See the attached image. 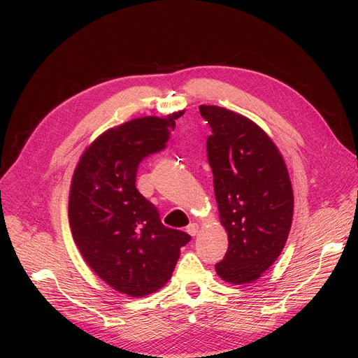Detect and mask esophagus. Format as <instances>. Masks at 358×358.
<instances>
[{"instance_id": "1", "label": "esophagus", "mask_w": 358, "mask_h": 358, "mask_svg": "<svg viewBox=\"0 0 358 358\" xmlns=\"http://www.w3.org/2000/svg\"><path fill=\"white\" fill-rule=\"evenodd\" d=\"M185 229H187V232H188L191 236H195L196 232H198V225H196L195 222H192V224H189Z\"/></svg>"}]
</instances>
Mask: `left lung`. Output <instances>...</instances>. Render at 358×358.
Instances as JSON below:
<instances>
[{
	"instance_id": "obj_1",
	"label": "left lung",
	"mask_w": 358,
	"mask_h": 358,
	"mask_svg": "<svg viewBox=\"0 0 358 358\" xmlns=\"http://www.w3.org/2000/svg\"><path fill=\"white\" fill-rule=\"evenodd\" d=\"M211 127L208 163L228 250L215 271L235 285L261 278L279 258L293 218V189L271 137L248 117L220 106H199Z\"/></svg>"
}]
</instances>
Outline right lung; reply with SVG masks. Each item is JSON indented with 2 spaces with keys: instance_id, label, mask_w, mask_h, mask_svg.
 <instances>
[{
  "instance_id": "1",
  "label": "right lung",
  "mask_w": 358,
  "mask_h": 358,
  "mask_svg": "<svg viewBox=\"0 0 358 358\" xmlns=\"http://www.w3.org/2000/svg\"><path fill=\"white\" fill-rule=\"evenodd\" d=\"M130 120L99 136L82 155L71 185L69 225L93 272L131 297L157 292L191 236L163 225L136 188L143 159L166 148L182 115Z\"/></svg>"
}]
</instances>
